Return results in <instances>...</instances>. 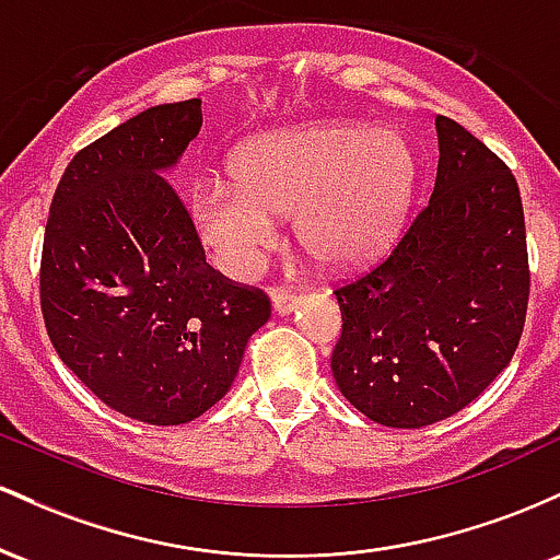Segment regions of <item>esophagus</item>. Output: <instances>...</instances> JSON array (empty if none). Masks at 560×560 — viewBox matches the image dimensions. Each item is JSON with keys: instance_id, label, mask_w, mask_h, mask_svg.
Here are the masks:
<instances>
[{"instance_id": "34e87169", "label": "esophagus", "mask_w": 560, "mask_h": 560, "mask_svg": "<svg viewBox=\"0 0 560 560\" xmlns=\"http://www.w3.org/2000/svg\"><path fill=\"white\" fill-rule=\"evenodd\" d=\"M299 304H301V299L296 296V293L282 291V288H275L272 291V310H275V314H280V317L291 314Z\"/></svg>"}]
</instances>
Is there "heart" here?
<instances>
[{
  "label": "heart",
  "instance_id": "heart-1",
  "mask_svg": "<svg viewBox=\"0 0 560 560\" xmlns=\"http://www.w3.org/2000/svg\"><path fill=\"white\" fill-rule=\"evenodd\" d=\"M232 182L203 179L190 217L213 261L232 278L259 267L275 219L293 211V235L310 259L347 272L399 235L418 190V159L397 129L354 121L306 124L237 148Z\"/></svg>",
  "mask_w": 560,
  "mask_h": 560
}]
</instances>
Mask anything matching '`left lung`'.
<instances>
[{
	"label": "left lung",
	"instance_id": "obj_1",
	"mask_svg": "<svg viewBox=\"0 0 560 560\" xmlns=\"http://www.w3.org/2000/svg\"><path fill=\"white\" fill-rule=\"evenodd\" d=\"M429 206L364 278L338 288L336 386L362 416L423 429L470 405L511 362L529 301L518 182L481 140L436 116Z\"/></svg>",
	"mask_w": 560,
	"mask_h": 560
}]
</instances>
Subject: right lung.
<instances>
[{
  "label": "right lung",
  "instance_id": "1",
  "mask_svg": "<svg viewBox=\"0 0 560 560\" xmlns=\"http://www.w3.org/2000/svg\"><path fill=\"white\" fill-rule=\"evenodd\" d=\"M200 100L155 105L73 155L42 248L49 341L110 410L150 425L203 416L230 392L261 291L224 280L166 174L198 137Z\"/></svg>",
  "mask_w": 560,
  "mask_h": 560
}]
</instances>
